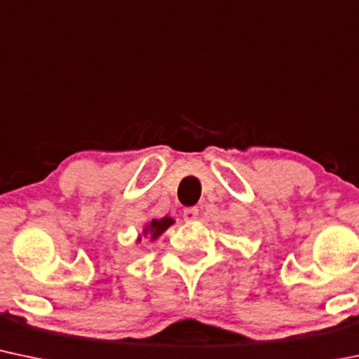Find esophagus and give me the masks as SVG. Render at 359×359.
I'll list each match as a JSON object with an SVG mask.
<instances>
[{"mask_svg": "<svg viewBox=\"0 0 359 359\" xmlns=\"http://www.w3.org/2000/svg\"><path fill=\"white\" fill-rule=\"evenodd\" d=\"M198 208H187V210H184V219H186V222H194V219H198Z\"/></svg>", "mask_w": 359, "mask_h": 359, "instance_id": "34e87169", "label": "esophagus"}]
</instances>
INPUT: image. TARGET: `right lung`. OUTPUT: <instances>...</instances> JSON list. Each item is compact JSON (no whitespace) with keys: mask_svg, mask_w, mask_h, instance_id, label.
<instances>
[{"mask_svg":"<svg viewBox=\"0 0 359 359\" xmlns=\"http://www.w3.org/2000/svg\"><path fill=\"white\" fill-rule=\"evenodd\" d=\"M173 223L172 218H168V216H165V218L161 219H153L151 223L148 224L147 228H144V235H151V240H155L156 237H160L161 233H163L165 230H167L168 226Z\"/></svg>","mask_w":359,"mask_h":359,"instance_id":"right-lung-1","label":"right lung"}]
</instances>
